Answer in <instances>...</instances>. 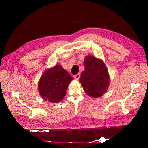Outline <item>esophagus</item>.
I'll return each instance as SVG.
<instances>
[{"label":"esophagus","instance_id":"34e87169","mask_svg":"<svg viewBox=\"0 0 148 148\" xmlns=\"http://www.w3.org/2000/svg\"><path fill=\"white\" fill-rule=\"evenodd\" d=\"M79 77H80V74H79V73H78L77 75H75V77H74V78L76 79V80H78L79 79Z\"/></svg>","mask_w":148,"mask_h":148}]
</instances>
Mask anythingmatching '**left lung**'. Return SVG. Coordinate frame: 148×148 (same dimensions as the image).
I'll return each mask as SVG.
<instances>
[{"mask_svg":"<svg viewBox=\"0 0 148 148\" xmlns=\"http://www.w3.org/2000/svg\"><path fill=\"white\" fill-rule=\"evenodd\" d=\"M84 70L82 72L79 82L84 92L89 96L99 97L109 88L110 77L108 69L101 59L87 56L84 60Z\"/></svg>","mask_w":148,"mask_h":148,"instance_id":"1","label":"left lung"}]
</instances>
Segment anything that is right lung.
Listing matches in <instances>:
<instances>
[{"instance_id":"1","label":"right lung","mask_w":148,"mask_h":148,"mask_svg":"<svg viewBox=\"0 0 148 148\" xmlns=\"http://www.w3.org/2000/svg\"><path fill=\"white\" fill-rule=\"evenodd\" d=\"M73 79L60 65H56L44 71L38 83L39 95L52 103L60 102L66 95L70 83Z\"/></svg>"}]
</instances>
